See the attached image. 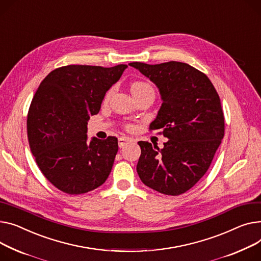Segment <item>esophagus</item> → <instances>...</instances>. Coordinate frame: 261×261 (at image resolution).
I'll return each instance as SVG.
<instances>
[{
    "instance_id": "esophagus-1",
    "label": "esophagus",
    "mask_w": 261,
    "mask_h": 261,
    "mask_svg": "<svg viewBox=\"0 0 261 261\" xmlns=\"http://www.w3.org/2000/svg\"><path fill=\"white\" fill-rule=\"evenodd\" d=\"M131 142H132L131 138L126 137V136H121V137L118 138V147L119 148H124L127 144H129Z\"/></svg>"
}]
</instances>
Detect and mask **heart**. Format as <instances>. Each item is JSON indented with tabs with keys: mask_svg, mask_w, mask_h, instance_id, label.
<instances>
[{
	"mask_svg": "<svg viewBox=\"0 0 261 261\" xmlns=\"http://www.w3.org/2000/svg\"><path fill=\"white\" fill-rule=\"evenodd\" d=\"M145 90H152V87H151L149 84L145 83V82H136V83H133V84L131 85V93H132V95H133V94H136V93H138V92L145 91ZM110 94H111V91L107 93L106 99L109 98ZM128 128L130 129L131 126H128Z\"/></svg>",
	"mask_w": 261,
	"mask_h": 261,
	"instance_id": "obj_1",
	"label": "heart"
}]
</instances>
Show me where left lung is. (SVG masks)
Here are the masks:
<instances>
[{
    "label": "left lung",
    "instance_id": "8db88e82",
    "mask_svg": "<svg viewBox=\"0 0 261 261\" xmlns=\"http://www.w3.org/2000/svg\"><path fill=\"white\" fill-rule=\"evenodd\" d=\"M129 65L159 88L163 103L150 130L162 129L168 138L163 149L138 142V176L160 193L180 195L205 174L221 144L224 118L219 95L209 77L186 63Z\"/></svg>",
    "mask_w": 261,
    "mask_h": 261
}]
</instances>
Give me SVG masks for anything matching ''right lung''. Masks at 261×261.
Instances as JSON below:
<instances>
[{
  "label": "right lung",
  "mask_w": 261,
  "mask_h": 261,
  "mask_svg": "<svg viewBox=\"0 0 261 261\" xmlns=\"http://www.w3.org/2000/svg\"><path fill=\"white\" fill-rule=\"evenodd\" d=\"M127 67H60L42 81L34 94L27 116L30 150L44 176L63 192L84 194L108 178L117 138L92 137L88 143L87 125Z\"/></svg>",
  "instance_id": "add662e5"
}]
</instances>
